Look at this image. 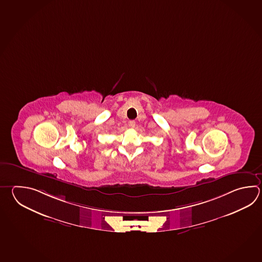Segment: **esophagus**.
Returning <instances> with one entry per match:
<instances>
[{
	"mask_svg": "<svg viewBox=\"0 0 262 262\" xmlns=\"http://www.w3.org/2000/svg\"><path fill=\"white\" fill-rule=\"evenodd\" d=\"M135 125H136V123H135L134 120H130V121L128 122V126H129L132 128H135Z\"/></svg>",
	"mask_w": 262,
	"mask_h": 262,
	"instance_id": "34e87169",
	"label": "esophagus"
}]
</instances>
